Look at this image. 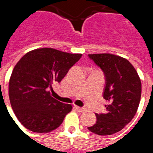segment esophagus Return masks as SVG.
<instances>
[{"mask_svg":"<svg viewBox=\"0 0 153 153\" xmlns=\"http://www.w3.org/2000/svg\"><path fill=\"white\" fill-rule=\"evenodd\" d=\"M75 109L78 111H79V112H83V111H85V108H83V107H79V106H75Z\"/></svg>","mask_w":153,"mask_h":153,"instance_id":"esophagus-1","label":"esophagus"}]
</instances>
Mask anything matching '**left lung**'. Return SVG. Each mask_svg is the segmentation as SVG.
I'll list each match as a JSON object with an SVG mask.
<instances>
[{
    "label": "left lung",
    "mask_w": 153,
    "mask_h": 153,
    "mask_svg": "<svg viewBox=\"0 0 153 153\" xmlns=\"http://www.w3.org/2000/svg\"><path fill=\"white\" fill-rule=\"evenodd\" d=\"M88 56L105 74L103 98L106 112L96 114V123L88 128L93 134L111 135L120 131L134 118L140 102L141 80L132 64L113 54H90Z\"/></svg>",
    "instance_id": "1"
}]
</instances>
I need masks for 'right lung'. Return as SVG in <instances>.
<instances>
[{
    "instance_id": "1",
    "label": "right lung",
    "mask_w": 153,
    "mask_h": 153,
    "mask_svg": "<svg viewBox=\"0 0 153 153\" xmlns=\"http://www.w3.org/2000/svg\"><path fill=\"white\" fill-rule=\"evenodd\" d=\"M82 56L53 48H39L26 53L15 65L9 83V97L16 117L35 133L57 128L72 106L57 101L49 89L60 83Z\"/></svg>"
}]
</instances>
